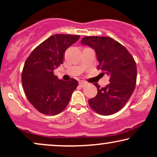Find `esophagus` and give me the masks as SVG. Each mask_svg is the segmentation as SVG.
<instances>
[{"label":"esophagus","mask_w":157,"mask_h":157,"mask_svg":"<svg viewBox=\"0 0 157 157\" xmlns=\"http://www.w3.org/2000/svg\"><path fill=\"white\" fill-rule=\"evenodd\" d=\"M86 85V82H84V81H79V85L81 87H85V85Z\"/></svg>","instance_id":"34e87169"}]
</instances>
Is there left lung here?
Segmentation results:
<instances>
[{
    "label": "left lung",
    "instance_id": "1",
    "mask_svg": "<svg viewBox=\"0 0 157 157\" xmlns=\"http://www.w3.org/2000/svg\"><path fill=\"white\" fill-rule=\"evenodd\" d=\"M82 45L95 50L99 62L98 70L109 75V85L100 87L90 99V107L101 115H110L120 111L131 98L136 82V65L124 46L110 37L87 36L81 40Z\"/></svg>",
    "mask_w": 157,
    "mask_h": 157
}]
</instances>
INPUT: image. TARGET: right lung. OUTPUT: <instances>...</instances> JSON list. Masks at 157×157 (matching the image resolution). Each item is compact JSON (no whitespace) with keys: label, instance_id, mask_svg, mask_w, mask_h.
<instances>
[{"label":"right lung","instance_id":"obj_1","mask_svg":"<svg viewBox=\"0 0 157 157\" xmlns=\"http://www.w3.org/2000/svg\"><path fill=\"white\" fill-rule=\"evenodd\" d=\"M79 35L56 34L37 46L25 62L22 85L28 100L37 111L56 115L65 109L78 85L73 78L59 79L53 70L63 63L65 52Z\"/></svg>","mask_w":157,"mask_h":157}]
</instances>
